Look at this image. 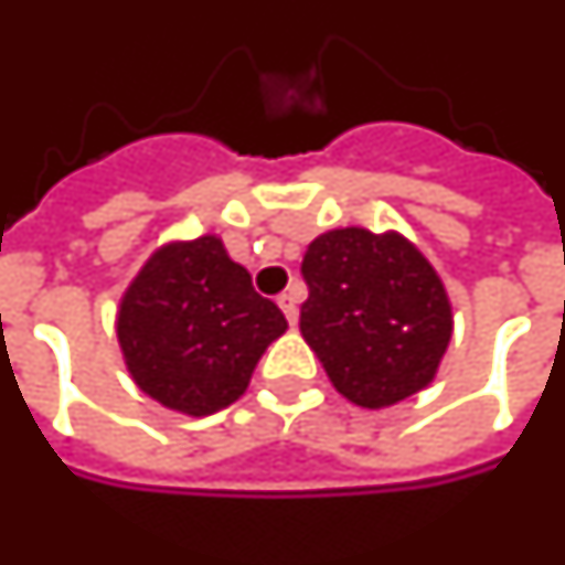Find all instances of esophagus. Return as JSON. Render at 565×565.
<instances>
[{
  "label": "esophagus",
  "instance_id": "esophagus-1",
  "mask_svg": "<svg viewBox=\"0 0 565 565\" xmlns=\"http://www.w3.org/2000/svg\"><path fill=\"white\" fill-rule=\"evenodd\" d=\"M278 306H281L284 318L296 323V318H299V296H296V290H287V294L278 296Z\"/></svg>",
  "mask_w": 565,
  "mask_h": 565
}]
</instances>
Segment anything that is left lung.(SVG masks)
I'll return each instance as SVG.
<instances>
[{
	"mask_svg": "<svg viewBox=\"0 0 565 565\" xmlns=\"http://www.w3.org/2000/svg\"><path fill=\"white\" fill-rule=\"evenodd\" d=\"M299 330L351 404L392 406L422 392L452 337L431 263L397 232L333 228L302 256Z\"/></svg>",
	"mask_w": 565,
	"mask_h": 565,
	"instance_id": "obj_1",
	"label": "left lung"
}]
</instances>
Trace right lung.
<instances>
[{
    "label": "right lung",
    "mask_w": 565,
    "mask_h": 565,
    "mask_svg": "<svg viewBox=\"0 0 565 565\" xmlns=\"http://www.w3.org/2000/svg\"><path fill=\"white\" fill-rule=\"evenodd\" d=\"M284 330L281 309L256 294L247 269L214 235L156 250L118 309V342L134 382L186 416L235 404Z\"/></svg>",
    "instance_id": "1"
}]
</instances>
